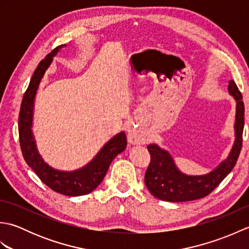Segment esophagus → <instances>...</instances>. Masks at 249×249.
<instances>
[{
    "mask_svg": "<svg viewBox=\"0 0 249 249\" xmlns=\"http://www.w3.org/2000/svg\"><path fill=\"white\" fill-rule=\"evenodd\" d=\"M127 138H128V142L130 144H134V145H138V144H142L143 143V141L140 138V137L137 135L136 131L134 130V128L131 127V126H128L127 127Z\"/></svg>",
    "mask_w": 249,
    "mask_h": 249,
    "instance_id": "esophagus-1",
    "label": "esophagus"
}]
</instances>
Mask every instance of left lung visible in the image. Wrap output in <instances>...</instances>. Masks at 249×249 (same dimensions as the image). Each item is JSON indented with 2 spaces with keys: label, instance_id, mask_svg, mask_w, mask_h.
<instances>
[{
  "label": "left lung",
  "instance_id": "8db88e82",
  "mask_svg": "<svg viewBox=\"0 0 249 249\" xmlns=\"http://www.w3.org/2000/svg\"><path fill=\"white\" fill-rule=\"evenodd\" d=\"M228 92L235 99L234 143L228 157L212 171L202 176H188L178 170L168 151L157 144H149L151 162L146 169L144 182L154 197L169 202H184L203 198L218 186L235 166L242 149L244 129V103L233 80L229 81Z\"/></svg>",
  "mask_w": 249,
  "mask_h": 249
}]
</instances>
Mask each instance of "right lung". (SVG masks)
Wrapping results in <instances>:
<instances>
[{"label":"right lung","instance_id":"1","mask_svg":"<svg viewBox=\"0 0 249 249\" xmlns=\"http://www.w3.org/2000/svg\"><path fill=\"white\" fill-rule=\"evenodd\" d=\"M64 47H66V45H61L50 52L39 63L31 78L30 84L21 103L18 123L19 140L26 163L33 169L41 182H44L47 186L56 193L76 197V196L89 194L103 182L111 161L114 160L116 155L126 149L127 140H126L124 131L116 134L107 143H105L91 161L73 171H62L52 168L45 162L43 157L40 156L37 150L33 131H32L35 96L46 71L51 65L57 52Z\"/></svg>","mask_w":249,"mask_h":249}]
</instances>
